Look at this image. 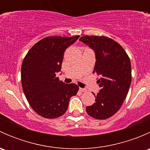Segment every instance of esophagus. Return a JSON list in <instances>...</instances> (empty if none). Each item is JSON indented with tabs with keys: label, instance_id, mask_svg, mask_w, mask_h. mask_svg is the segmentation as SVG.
I'll list each match as a JSON object with an SVG mask.
<instances>
[{
	"label": "esophagus",
	"instance_id": "esophagus-1",
	"mask_svg": "<svg viewBox=\"0 0 150 150\" xmlns=\"http://www.w3.org/2000/svg\"><path fill=\"white\" fill-rule=\"evenodd\" d=\"M79 91H81V92H86V91H87V90H86V88H80Z\"/></svg>",
	"mask_w": 150,
	"mask_h": 150
}]
</instances>
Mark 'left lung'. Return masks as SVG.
Masks as SVG:
<instances>
[{
	"label": "left lung",
	"mask_w": 150,
	"mask_h": 150,
	"mask_svg": "<svg viewBox=\"0 0 150 150\" xmlns=\"http://www.w3.org/2000/svg\"><path fill=\"white\" fill-rule=\"evenodd\" d=\"M81 41L93 49L96 56L93 73L100 91L95 103L86 107V112L98 120L112 117L121 107L131 83L130 59L119 43L105 36H83Z\"/></svg>",
	"instance_id": "obj_1"
}]
</instances>
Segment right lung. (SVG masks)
<instances>
[{"instance_id":"1","label":"right lung","mask_w":150,"mask_h":150,"mask_svg":"<svg viewBox=\"0 0 150 150\" xmlns=\"http://www.w3.org/2000/svg\"><path fill=\"white\" fill-rule=\"evenodd\" d=\"M79 37L45 38L24 59L21 68L23 91L33 110L42 117L51 119L64 115L69 99L79 89L76 84H66L56 76L61 71L64 52Z\"/></svg>"}]
</instances>
